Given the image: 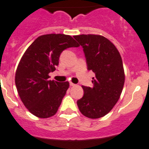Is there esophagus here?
Returning <instances> with one entry per match:
<instances>
[{
    "instance_id": "esophagus-1",
    "label": "esophagus",
    "mask_w": 149,
    "mask_h": 149,
    "mask_svg": "<svg viewBox=\"0 0 149 149\" xmlns=\"http://www.w3.org/2000/svg\"><path fill=\"white\" fill-rule=\"evenodd\" d=\"M70 86H76V84H74V83H70Z\"/></svg>"
}]
</instances>
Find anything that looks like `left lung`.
Returning <instances> with one entry per match:
<instances>
[{"label": "left lung", "mask_w": 149, "mask_h": 149, "mask_svg": "<svg viewBox=\"0 0 149 149\" xmlns=\"http://www.w3.org/2000/svg\"><path fill=\"white\" fill-rule=\"evenodd\" d=\"M83 47L88 70L95 73L93 86H83L84 95L77 101L81 113L89 118L106 116L118 102L125 83L122 57L107 38L93 34L73 37Z\"/></svg>", "instance_id": "8db88e82"}]
</instances>
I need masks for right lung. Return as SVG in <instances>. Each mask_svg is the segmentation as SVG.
<instances>
[{
	"label": "right lung",
	"instance_id": "1",
	"mask_svg": "<svg viewBox=\"0 0 149 149\" xmlns=\"http://www.w3.org/2000/svg\"><path fill=\"white\" fill-rule=\"evenodd\" d=\"M79 46L70 35L51 33L40 36L26 49L16 71L15 84L33 115L45 118L56 113L70 84L49 80V73L56 70L64 49Z\"/></svg>",
	"mask_w": 149,
	"mask_h": 149
}]
</instances>
